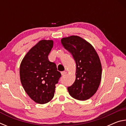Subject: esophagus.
Wrapping results in <instances>:
<instances>
[{"label":"esophagus","mask_w":126,"mask_h":126,"mask_svg":"<svg viewBox=\"0 0 126 126\" xmlns=\"http://www.w3.org/2000/svg\"><path fill=\"white\" fill-rule=\"evenodd\" d=\"M66 73H67V72H66L65 71H63V72H61L62 76H64Z\"/></svg>","instance_id":"esophagus-1"}]
</instances>
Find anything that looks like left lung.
Wrapping results in <instances>:
<instances>
[{
	"instance_id": "1",
	"label": "left lung",
	"mask_w": 126,
	"mask_h": 126,
	"mask_svg": "<svg viewBox=\"0 0 126 126\" xmlns=\"http://www.w3.org/2000/svg\"><path fill=\"white\" fill-rule=\"evenodd\" d=\"M61 43L73 55L76 63V80L68 87L69 94L79 101H86L96 93L101 83L102 65L93 47L77 35L63 38Z\"/></svg>"
}]
</instances>
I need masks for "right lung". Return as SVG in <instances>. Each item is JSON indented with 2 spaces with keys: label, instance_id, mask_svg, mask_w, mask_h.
<instances>
[{
  "label": "right lung",
  "instance_id": "1",
  "mask_svg": "<svg viewBox=\"0 0 126 126\" xmlns=\"http://www.w3.org/2000/svg\"><path fill=\"white\" fill-rule=\"evenodd\" d=\"M53 47L52 40H41L30 49L20 65L21 83L29 97L39 104L48 103L54 97L55 84L61 74L48 55Z\"/></svg>",
  "mask_w": 126,
  "mask_h": 126
}]
</instances>
